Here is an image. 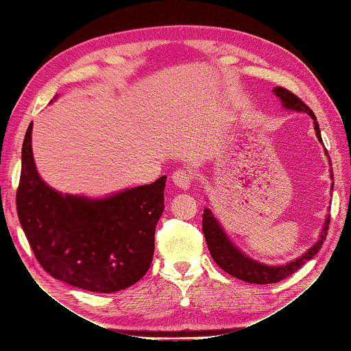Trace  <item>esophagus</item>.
<instances>
[{"instance_id":"esophagus-1","label":"esophagus","mask_w":351,"mask_h":351,"mask_svg":"<svg viewBox=\"0 0 351 351\" xmlns=\"http://www.w3.org/2000/svg\"><path fill=\"white\" fill-rule=\"evenodd\" d=\"M171 178H173L174 184L183 190H187L193 183V174L190 173L189 169H177Z\"/></svg>"}]
</instances>
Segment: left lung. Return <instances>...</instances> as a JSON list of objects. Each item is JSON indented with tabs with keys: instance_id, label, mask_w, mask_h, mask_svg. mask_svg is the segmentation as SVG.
Returning <instances> with one entry per match:
<instances>
[{
	"instance_id": "obj_1",
	"label": "left lung",
	"mask_w": 351,
	"mask_h": 351,
	"mask_svg": "<svg viewBox=\"0 0 351 351\" xmlns=\"http://www.w3.org/2000/svg\"><path fill=\"white\" fill-rule=\"evenodd\" d=\"M272 92L282 101V105L285 108L294 110V111H303L309 114L313 119L317 139L322 142L319 124L316 121L313 111L307 107V105L297 97V95H294L289 89L277 86ZM331 178H334L332 174H331ZM329 221H331V215H328L325 219V226H324L319 241L315 243L313 246L304 254H302L300 258H297L295 261L287 265H280V267H268V265L258 263L256 261L247 258L246 254H243L234 244L228 240L224 230H222V227L219 226V222L215 219L214 215H212V212L208 208H205L204 215H202V231H204L205 234V240L208 244V249L210 252V256L221 269H224L227 274L232 275V277L250 284H272L290 277L291 274L299 271L307 261H311L315 254L319 252L326 239Z\"/></svg>"
}]
</instances>
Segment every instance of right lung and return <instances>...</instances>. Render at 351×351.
<instances>
[{"label":"right lung","instance_id":"obj_1","mask_svg":"<svg viewBox=\"0 0 351 351\" xmlns=\"http://www.w3.org/2000/svg\"><path fill=\"white\" fill-rule=\"evenodd\" d=\"M30 142L32 123L22 147L16 205L40 267L51 277L95 293L136 284L154 258L167 177L105 199L62 196L39 177Z\"/></svg>","mask_w":351,"mask_h":351}]
</instances>
